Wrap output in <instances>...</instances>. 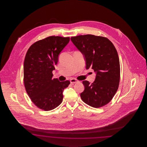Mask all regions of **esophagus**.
Returning <instances> with one entry per match:
<instances>
[{"label":"esophagus","mask_w":147,"mask_h":147,"mask_svg":"<svg viewBox=\"0 0 147 147\" xmlns=\"http://www.w3.org/2000/svg\"><path fill=\"white\" fill-rule=\"evenodd\" d=\"M70 83H71V84H74V83H76L78 82L79 81H78V80H77V79H74V78H72V79H70Z\"/></svg>","instance_id":"1"}]
</instances>
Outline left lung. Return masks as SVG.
<instances>
[{
	"instance_id": "obj_1",
	"label": "left lung",
	"mask_w": 147,
	"mask_h": 147,
	"mask_svg": "<svg viewBox=\"0 0 147 147\" xmlns=\"http://www.w3.org/2000/svg\"><path fill=\"white\" fill-rule=\"evenodd\" d=\"M70 39L84 55L86 68H91L96 74L92 84L83 82L82 100L95 108L107 104L119 88L120 65L117 50L107 38L102 36L79 35Z\"/></svg>"
}]
</instances>
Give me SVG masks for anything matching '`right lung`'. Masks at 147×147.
<instances>
[{
  "mask_svg": "<svg viewBox=\"0 0 147 147\" xmlns=\"http://www.w3.org/2000/svg\"><path fill=\"white\" fill-rule=\"evenodd\" d=\"M70 37L49 36L32 44L26 54L24 64V82L32 102L44 111L56 108L63 101V91L69 80L53 79L58 56L69 43Z\"/></svg>",
  "mask_w": 147,
  "mask_h": 147,
  "instance_id": "obj_1",
  "label": "right lung"
}]
</instances>
